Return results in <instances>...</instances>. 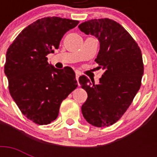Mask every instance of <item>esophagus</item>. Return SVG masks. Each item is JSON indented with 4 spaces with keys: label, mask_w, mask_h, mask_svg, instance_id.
I'll return each instance as SVG.
<instances>
[{
    "label": "esophagus",
    "mask_w": 157,
    "mask_h": 157,
    "mask_svg": "<svg viewBox=\"0 0 157 157\" xmlns=\"http://www.w3.org/2000/svg\"><path fill=\"white\" fill-rule=\"evenodd\" d=\"M79 73H77V72H76V81H77V82H78V81H79Z\"/></svg>",
    "instance_id": "34e87169"
}]
</instances>
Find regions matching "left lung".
Instances as JSON below:
<instances>
[{
  "mask_svg": "<svg viewBox=\"0 0 157 157\" xmlns=\"http://www.w3.org/2000/svg\"><path fill=\"white\" fill-rule=\"evenodd\" d=\"M78 28L98 40L100 48L95 62L105 71L98 85L86 76H80L81 88L88 94L81 112L94 126H109L126 112L141 86V50L129 33L112 19H91Z\"/></svg>",
  "mask_w": 157,
  "mask_h": 157,
  "instance_id": "8db88e82",
  "label": "left lung"
}]
</instances>
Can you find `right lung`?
<instances>
[{"label":"right lung","mask_w":157,"mask_h":157,"mask_svg":"<svg viewBox=\"0 0 157 157\" xmlns=\"http://www.w3.org/2000/svg\"><path fill=\"white\" fill-rule=\"evenodd\" d=\"M78 23L59 17L38 19L24 28L7 50L5 74L10 95L22 113L36 124L56 119L63 100L77 87L73 70L55 68L46 56L59 49L64 34Z\"/></svg>","instance_id":"1"}]
</instances>
